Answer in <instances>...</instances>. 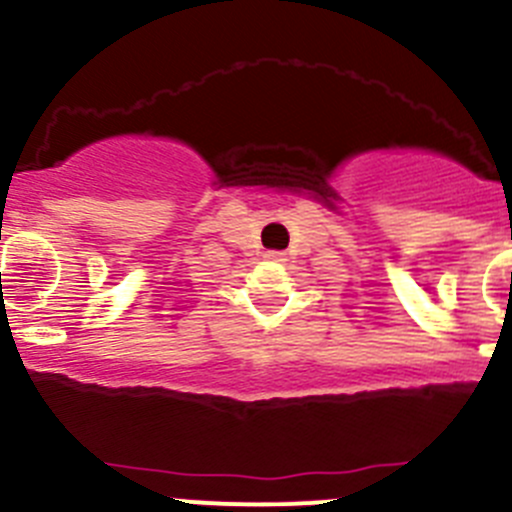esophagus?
<instances>
[{
  "label": "esophagus",
  "instance_id": "obj_1",
  "mask_svg": "<svg viewBox=\"0 0 512 512\" xmlns=\"http://www.w3.org/2000/svg\"><path fill=\"white\" fill-rule=\"evenodd\" d=\"M268 261H286V254L283 251H266Z\"/></svg>",
  "mask_w": 512,
  "mask_h": 512
}]
</instances>
